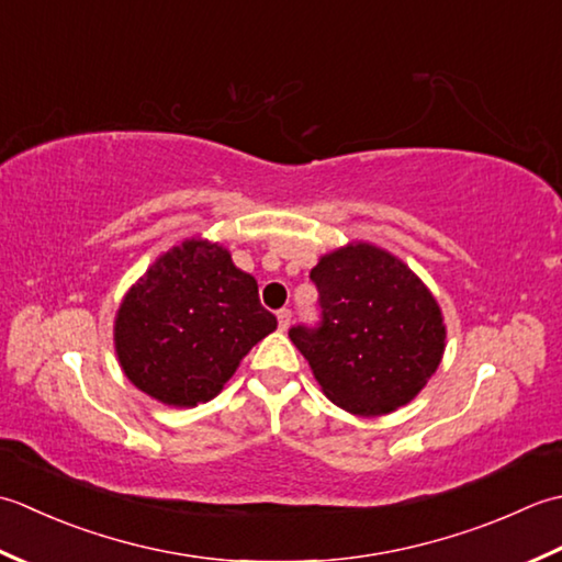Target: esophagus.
<instances>
[{"label":"esophagus","instance_id":"esophagus-1","mask_svg":"<svg viewBox=\"0 0 562 562\" xmlns=\"http://www.w3.org/2000/svg\"><path fill=\"white\" fill-rule=\"evenodd\" d=\"M277 317H279V327L281 329H289V325H291V311H289V307H283V311H279Z\"/></svg>","mask_w":562,"mask_h":562}]
</instances>
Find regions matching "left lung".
<instances>
[{
	"label": "left lung",
	"mask_w": 562,
	"mask_h": 562,
	"mask_svg": "<svg viewBox=\"0 0 562 562\" xmlns=\"http://www.w3.org/2000/svg\"><path fill=\"white\" fill-rule=\"evenodd\" d=\"M311 279L319 325L289 337L337 407L387 415L427 385L443 357L446 325L437 297L405 261L369 243L319 257Z\"/></svg>",
	"instance_id": "obj_1"
}]
</instances>
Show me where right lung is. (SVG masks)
<instances>
[{
  "mask_svg": "<svg viewBox=\"0 0 562 562\" xmlns=\"http://www.w3.org/2000/svg\"><path fill=\"white\" fill-rule=\"evenodd\" d=\"M277 329L255 277L231 251L191 237L171 247L123 295L113 323L123 373L171 407L209 403L249 349Z\"/></svg>",
  "mask_w": 562,
  "mask_h": 562,
  "instance_id": "right-lung-1",
  "label": "right lung"
}]
</instances>
